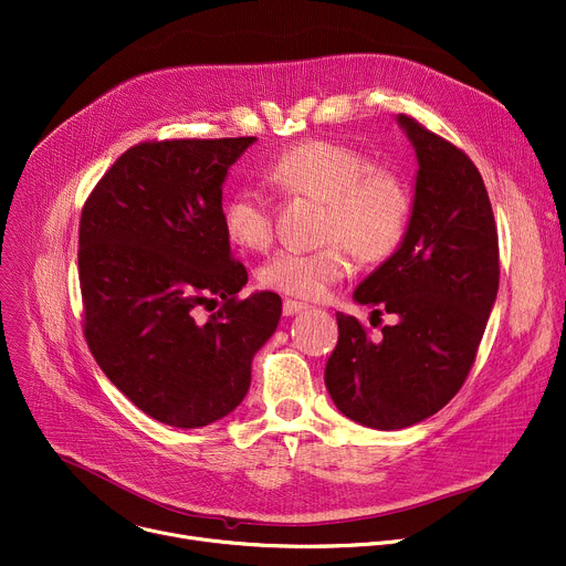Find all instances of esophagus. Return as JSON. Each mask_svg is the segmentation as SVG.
<instances>
[{
	"instance_id": "1",
	"label": "esophagus",
	"mask_w": 566,
	"mask_h": 566,
	"mask_svg": "<svg viewBox=\"0 0 566 566\" xmlns=\"http://www.w3.org/2000/svg\"><path fill=\"white\" fill-rule=\"evenodd\" d=\"M304 310H310V304H306V302H297V300H291V297H286V300L282 302L284 316H295V314H300V312H304Z\"/></svg>"
}]
</instances>
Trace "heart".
<instances>
[{"instance_id": "obj_1", "label": "heart", "mask_w": 566, "mask_h": 566, "mask_svg": "<svg viewBox=\"0 0 566 566\" xmlns=\"http://www.w3.org/2000/svg\"><path fill=\"white\" fill-rule=\"evenodd\" d=\"M273 180L291 193L327 205L323 237L332 243L318 250L284 248L260 269L266 289L293 297H323L332 284L352 271L349 250L366 262L390 256L408 228L410 193L406 185L349 146L310 139L291 146L275 160ZM226 228L234 243L260 250L273 239L271 198L256 187L232 196Z\"/></svg>"}]
</instances>
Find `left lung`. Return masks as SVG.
Returning <instances> with one entry per match:
<instances>
[{
	"label": "left lung",
	"instance_id": "1",
	"mask_svg": "<svg viewBox=\"0 0 566 566\" xmlns=\"http://www.w3.org/2000/svg\"><path fill=\"white\" fill-rule=\"evenodd\" d=\"M395 122L418 158L408 228L352 297L397 323L373 340L338 312V345L325 368L340 413L379 431L431 418L460 390L499 291V237L479 169L416 119Z\"/></svg>",
	"mask_w": 566,
	"mask_h": 566
}]
</instances>
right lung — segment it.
<instances>
[{
    "instance_id": "add662e5",
    "label": "right lung",
    "mask_w": 566,
    "mask_h": 566,
    "mask_svg": "<svg viewBox=\"0 0 566 566\" xmlns=\"http://www.w3.org/2000/svg\"><path fill=\"white\" fill-rule=\"evenodd\" d=\"M254 142L137 144L98 180L81 214L87 345L106 377L169 427L230 416L282 316L273 291L237 297L248 273L234 262L223 214L228 171ZM219 301L208 322L197 318Z\"/></svg>"
}]
</instances>
